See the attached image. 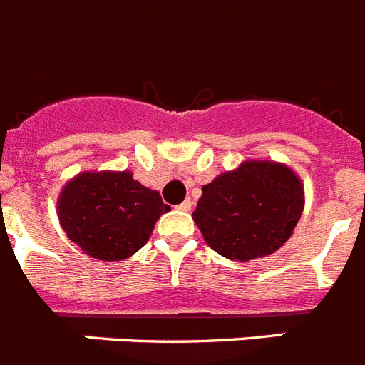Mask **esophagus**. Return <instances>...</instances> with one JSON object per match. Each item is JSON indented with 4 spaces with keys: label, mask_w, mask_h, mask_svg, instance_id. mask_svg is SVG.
Wrapping results in <instances>:
<instances>
[{
    "label": "esophagus",
    "mask_w": 365,
    "mask_h": 365,
    "mask_svg": "<svg viewBox=\"0 0 365 365\" xmlns=\"http://www.w3.org/2000/svg\"><path fill=\"white\" fill-rule=\"evenodd\" d=\"M192 207H194V201L192 199H186V201H182V203L179 205V210H182V212H190L192 210Z\"/></svg>",
    "instance_id": "obj_1"
}]
</instances>
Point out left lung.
I'll return each instance as SVG.
<instances>
[{
	"label": "left lung",
	"mask_w": 365,
	"mask_h": 365,
	"mask_svg": "<svg viewBox=\"0 0 365 365\" xmlns=\"http://www.w3.org/2000/svg\"><path fill=\"white\" fill-rule=\"evenodd\" d=\"M304 208L303 182L275 160H244L203 186L195 225L208 247L238 262L273 255L294 235Z\"/></svg>",
	"instance_id": "8db88e82"
}]
</instances>
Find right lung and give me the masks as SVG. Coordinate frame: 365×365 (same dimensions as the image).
<instances>
[{"label":"right lung","instance_id":"right-lung-1","mask_svg":"<svg viewBox=\"0 0 365 365\" xmlns=\"http://www.w3.org/2000/svg\"><path fill=\"white\" fill-rule=\"evenodd\" d=\"M170 207L157 190L145 188L130 171H83L57 199L68 238L103 262L125 260L145 245L155 223Z\"/></svg>","mask_w":365,"mask_h":365}]
</instances>
